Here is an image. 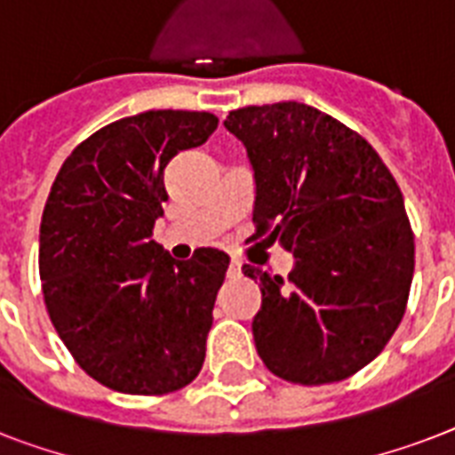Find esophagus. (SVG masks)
Masks as SVG:
<instances>
[{"mask_svg":"<svg viewBox=\"0 0 455 455\" xmlns=\"http://www.w3.org/2000/svg\"><path fill=\"white\" fill-rule=\"evenodd\" d=\"M243 264L238 262V259H231V264H228V278H241L243 271H241Z\"/></svg>","mask_w":455,"mask_h":455,"instance_id":"1","label":"esophagus"}]
</instances>
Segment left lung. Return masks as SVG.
I'll return each instance as SVG.
<instances>
[{
	"label": "left lung",
	"mask_w": 455,
	"mask_h": 455,
	"mask_svg": "<svg viewBox=\"0 0 455 455\" xmlns=\"http://www.w3.org/2000/svg\"><path fill=\"white\" fill-rule=\"evenodd\" d=\"M255 172V235L295 257L288 281L252 264L259 359L298 385L368 366L402 323L413 281L403 196L373 146L307 103L231 110L224 120Z\"/></svg>",
	"instance_id": "1"
}]
</instances>
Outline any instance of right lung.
Listing matches in <instances>:
<instances>
[{"mask_svg":"<svg viewBox=\"0 0 455 455\" xmlns=\"http://www.w3.org/2000/svg\"><path fill=\"white\" fill-rule=\"evenodd\" d=\"M212 113L146 110L82 141L63 163L39 227V278L53 328L87 375L124 395L186 387L205 361L228 255L177 262L151 241L164 167L205 144Z\"/></svg>","mask_w":455,"mask_h":455,"instance_id":"add662e5","label":"right lung"}]
</instances>
